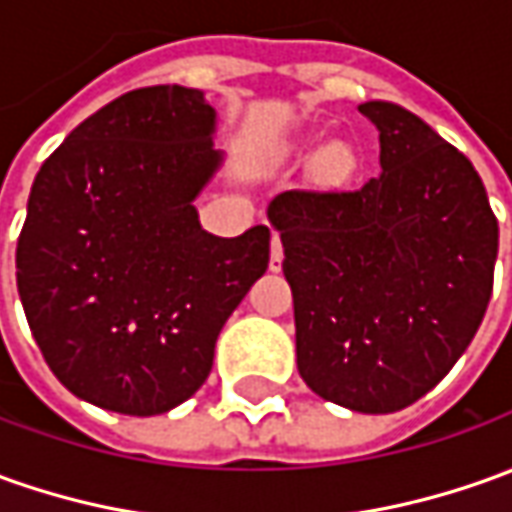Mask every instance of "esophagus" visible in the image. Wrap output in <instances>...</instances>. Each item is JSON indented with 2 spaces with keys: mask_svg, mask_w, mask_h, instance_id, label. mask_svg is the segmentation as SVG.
<instances>
[{
  "mask_svg": "<svg viewBox=\"0 0 512 512\" xmlns=\"http://www.w3.org/2000/svg\"><path fill=\"white\" fill-rule=\"evenodd\" d=\"M269 269H271V271H280V269H283V243H280V235H274V238H271Z\"/></svg>",
  "mask_w": 512,
  "mask_h": 512,
  "instance_id": "1",
  "label": "esophagus"
}]
</instances>
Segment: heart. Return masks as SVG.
Instances as JSON below:
<instances>
[{
    "mask_svg": "<svg viewBox=\"0 0 512 512\" xmlns=\"http://www.w3.org/2000/svg\"><path fill=\"white\" fill-rule=\"evenodd\" d=\"M353 168H356V156L344 142H330L316 156V173L322 182H344Z\"/></svg>",
    "mask_w": 512,
    "mask_h": 512,
    "instance_id": "heart-1",
    "label": "heart"
}]
</instances>
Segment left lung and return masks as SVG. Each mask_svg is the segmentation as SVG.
<instances>
[{"mask_svg": "<svg viewBox=\"0 0 512 512\" xmlns=\"http://www.w3.org/2000/svg\"><path fill=\"white\" fill-rule=\"evenodd\" d=\"M381 173L358 190H285L269 204L294 294L297 367L319 398L389 415L434 389L482 325L499 224L468 156L395 103Z\"/></svg>", "mask_w": 512, "mask_h": 512, "instance_id": "1", "label": "left lung"}]
</instances>
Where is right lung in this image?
I'll use <instances>...</instances> for the list:
<instances>
[{"instance_id": "add662e5", "label": "right lung", "mask_w": 512, "mask_h": 512, "mask_svg": "<svg viewBox=\"0 0 512 512\" xmlns=\"http://www.w3.org/2000/svg\"><path fill=\"white\" fill-rule=\"evenodd\" d=\"M215 109L148 86L86 117L38 170L16 283L27 325L72 395L151 417L207 381L215 342L269 269V227L218 238L193 201L221 168Z\"/></svg>"}]
</instances>
